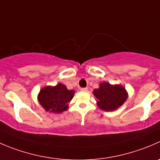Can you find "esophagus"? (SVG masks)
I'll return each mask as SVG.
<instances>
[{
  "mask_svg": "<svg viewBox=\"0 0 160 160\" xmlns=\"http://www.w3.org/2000/svg\"><path fill=\"white\" fill-rule=\"evenodd\" d=\"M81 91H85V92H86V91H88V88H81Z\"/></svg>",
  "mask_w": 160,
  "mask_h": 160,
  "instance_id": "esophagus-1",
  "label": "esophagus"
}]
</instances>
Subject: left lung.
Returning <instances> with one entry per match:
<instances>
[{
  "instance_id": "obj_1",
  "label": "left lung",
  "mask_w": 160,
  "mask_h": 160,
  "mask_svg": "<svg viewBox=\"0 0 160 160\" xmlns=\"http://www.w3.org/2000/svg\"><path fill=\"white\" fill-rule=\"evenodd\" d=\"M93 94L97 98V105L102 110L106 112L114 111L124 104L128 98L125 88L119 84H110L103 82L99 88L93 91Z\"/></svg>"
}]
</instances>
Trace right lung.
Returning a JSON list of instances; mask_svg holds the SVG:
<instances>
[{
	"label": "right lung",
	"mask_w": 160,
	"mask_h": 160,
	"mask_svg": "<svg viewBox=\"0 0 160 160\" xmlns=\"http://www.w3.org/2000/svg\"><path fill=\"white\" fill-rule=\"evenodd\" d=\"M74 90H68L59 83L55 86H46L41 89L37 100L46 112L61 113L69 108V102L73 98Z\"/></svg>",
	"instance_id": "add662e5"
}]
</instances>
